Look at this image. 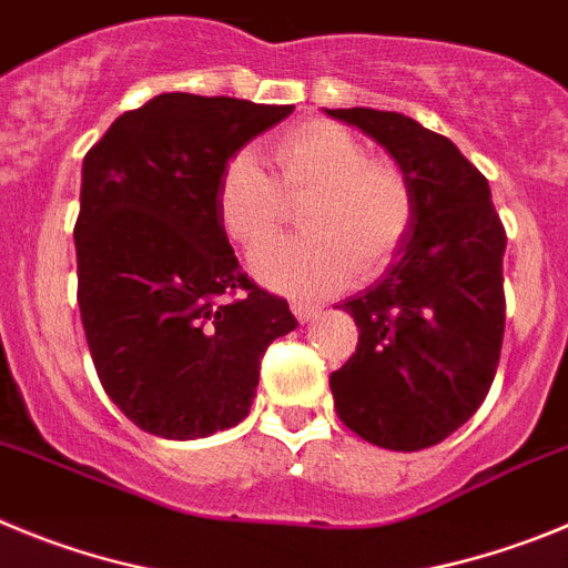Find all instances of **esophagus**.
<instances>
[{
  "label": "esophagus",
  "instance_id": "1",
  "mask_svg": "<svg viewBox=\"0 0 568 568\" xmlns=\"http://www.w3.org/2000/svg\"><path fill=\"white\" fill-rule=\"evenodd\" d=\"M293 313H295V318L301 321V324H307V321H313L315 315L321 313V307H315V304H307V301H293Z\"/></svg>",
  "mask_w": 568,
  "mask_h": 568
}]
</instances>
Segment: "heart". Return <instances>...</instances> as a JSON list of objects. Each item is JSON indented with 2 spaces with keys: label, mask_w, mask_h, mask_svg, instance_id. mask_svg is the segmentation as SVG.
<instances>
[{
  "label": "heart",
  "mask_w": 568,
  "mask_h": 568,
  "mask_svg": "<svg viewBox=\"0 0 568 568\" xmlns=\"http://www.w3.org/2000/svg\"><path fill=\"white\" fill-rule=\"evenodd\" d=\"M275 182L250 150L224 164L215 184V210L230 239L255 247L284 215L287 202L301 207L307 230L295 239H273L250 258V270L267 287L287 295H321L344 287L353 264L373 275L413 227L415 199L393 162L369 159L358 135L335 122H307L273 144Z\"/></svg>",
  "instance_id": "b5f03b06"
}]
</instances>
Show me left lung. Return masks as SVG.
<instances>
[{
    "label": "left lung",
    "mask_w": 568,
    "mask_h": 568,
    "mask_svg": "<svg viewBox=\"0 0 568 568\" xmlns=\"http://www.w3.org/2000/svg\"><path fill=\"white\" fill-rule=\"evenodd\" d=\"M393 155L415 215L386 273L341 307L358 349L329 375L355 435L395 453L440 444L478 413L504 344L506 233L491 190L446 135L393 110H327Z\"/></svg>",
    "instance_id": "8db88e82"
}]
</instances>
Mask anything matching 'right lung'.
<instances>
[{
  "mask_svg": "<svg viewBox=\"0 0 568 568\" xmlns=\"http://www.w3.org/2000/svg\"><path fill=\"white\" fill-rule=\"evenodd\" d=\"M290 113L162 93L84 155L79 310L104 393L144 433L195 440L241 424L261 355L298 327L241 273L215 210L224 164Z\"/></svg>",
  "mask_w": 568,
  "mask_h": 568,
  "instance_id": "1",
  "label": "right lung"
}]
</instances>
